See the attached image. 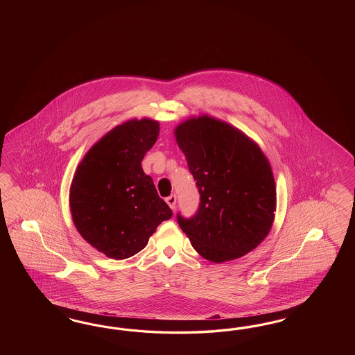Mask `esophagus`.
I'll use <instances>...</instances> for the list:
<instances>
[{"label": "esophagus", "mask_w": 355, "mask_h": 355, "mask_svg": "<svg viewBox=\"0 0 355 355\" xmlns=\"http://www.w3.org/2000/svg\"><path fill=\"white\" fill-rule=\"evenodd\" d=\"M165 202L168 203V205H169L172 209H174V208H175V205H177V196L173 193V195L168 196V198L165 199Z\"/></svg>", "instance_id": "esophagus-1"}]
</instances>
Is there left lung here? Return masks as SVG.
<instances>
[{"instance_id": "obj_1", "label": "left lung", "mask_w": 355, "mask_h": 355, "mask_svg": "<svg viewBox=\"0 0 355 355\" xmlns=\"http://www.w3.org/2000/svg\"><path fill=\"white\" fill-rule=\"evenodd\" d=\"M175 138L196 181L200 202L178 225L207 260L241 258L267 236L276 209V186L258 146L225 122L203 116L181 123Z\"/></svg>"}]
</instances>
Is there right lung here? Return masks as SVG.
<instances>
[{
    "label": "right lung",
    "instance_id": "right-lung-1",
    "mask_svg": "<svg viewBox=\"0 0 355 355\" xmlns=\"http://www.w3.org/2000/svg\"><path fill=\"white\" fill-rule=\"evenodd\" d=\"M159 137V123L131 119L87 152L70 189L73 221L87 242L107 258H130L172 209L159 196L141 160Z\"/></svg>",
    "mask_w": 355,
    "mask_h": 355
}]
</instances>
